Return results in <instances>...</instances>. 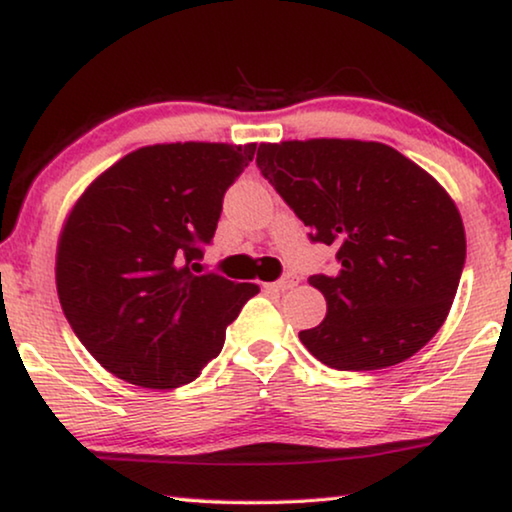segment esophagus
Returning a JSON list of instances; mask_svg holds the SVG:
<instances>
[{
    "label": "esophagus",
    "instance_id": "obj_1",
    "mask_svg": "<svg viewBox=\"0 0 512 512\" xmlns=\"http://www.w3.org/2000/svg\"><path fill=\"white\" fill-rule=\"evenodd\" d=\"M296 282H298L296 277H293V275H286V277L279 279V282L265 284V289H270V291H289V289H293V286H296Z\"/></svg>",
    "mask_w": 512,
    "mask_h": 512
}]
</instances>
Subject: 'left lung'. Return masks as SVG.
Listing matches in <instances>:
<instances>
[{
  "instance_id": "left-lung-1",
  "label": "left lung",
  "mask_w": 512,
  "mask_h": 512,
  "mask_svg": "<svg viewBox=\"0 0 512 512\" xmlns=\"http://www.w3.org/2000/svg\"><path fill=\"white\" fill-rule=\"evenodd\" d=\"M256 165L312 242L338 249L335 275H312L326 319L300 342L326 366L380 370L419 352L450 312L466 261L450 193L403 153L361 139L258 146Z\"/></svg>"
}]
</instances>
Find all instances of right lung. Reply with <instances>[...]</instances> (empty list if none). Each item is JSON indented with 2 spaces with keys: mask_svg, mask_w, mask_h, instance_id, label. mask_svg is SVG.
I'll return each mask as SVG.
<instances>
[{
  "mask_svg": "<svg viewBox=\"0 0 512 512\" xmlns=\"http://www.w3.org/2000/svg\"><path fill=\"white\" fill-rule=\"evenodd\" d=\"M256 144L177 142L128 153L67 214L55 256L62 312L102 368L144 389L193 382L256 284L195 275L223 193Z\"/></svg>",
  "mask_w": 512,
  "mask_h": 512,
  "instance_id": "add662e5",
  "label": "right lung"
}]
</instances>
